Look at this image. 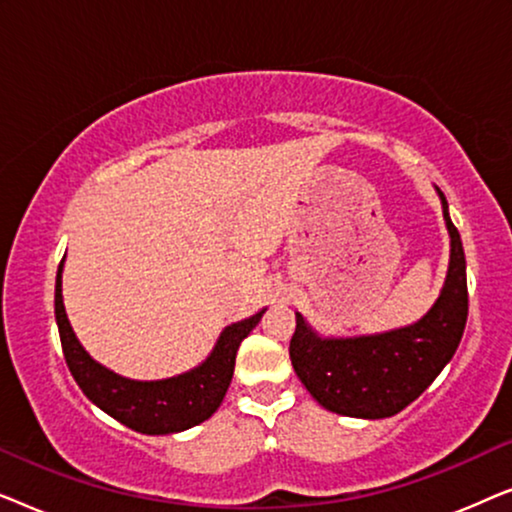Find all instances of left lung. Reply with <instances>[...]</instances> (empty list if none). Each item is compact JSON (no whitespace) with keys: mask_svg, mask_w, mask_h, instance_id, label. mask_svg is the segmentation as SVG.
<instances>
[{"mask_svg":"<svg viewBox=\"0 0 512 512\" xmlns=\"http://www.w3.org/2000/svg\"><path fill=\"white\" fill-rule=\"evenodd\" d=\"M440 198L452 237L450 270L443 293L422 321L368 338L321 340L296 314L289 345L293 370L326 410L361 419L396 415L429 389L457 352L468 319L466 256L445 195Z\"/></svg>","mask_w":512,"mask_h":512,"instance_id":"1","label":"left lung"}]
</instances>
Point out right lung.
<instances>
[{"label":"right lung","instance_id":"right-lung-1","mask_svg":"<svg viewBox=\"0 0 512 512\" xmlns=\"http://www.w3.org/2000/svg\"><path fill=\"white\" fill-rule=\"evenodd\" d=\"M261 317L263 312H258L251 319L228 326L216 342L212 356L191 373L160 382H135L102 368L79 345L62 305V263L55 277V319H58L62 352L76 384L97 408L128 429L149 436L191 429L219 410L233 380L237 347Z\"/></svg>","mask_w":512,"mask_h":512}]
</instances>
